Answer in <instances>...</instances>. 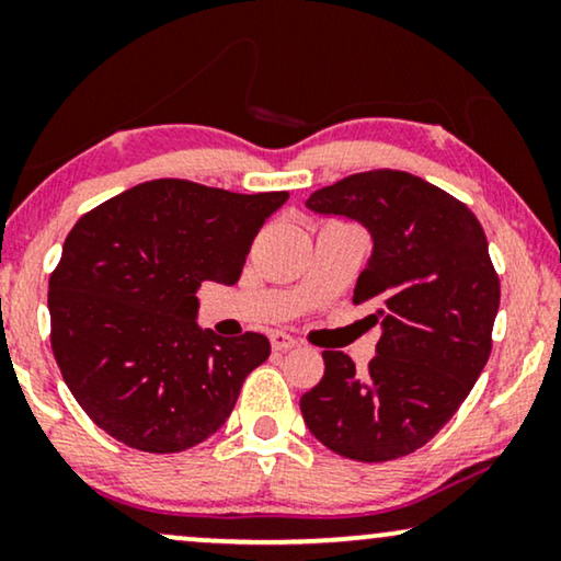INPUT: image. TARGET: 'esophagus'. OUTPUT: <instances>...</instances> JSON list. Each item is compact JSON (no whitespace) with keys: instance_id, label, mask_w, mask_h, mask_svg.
<instances>
[{"instance_id":"obj_1","label":"esophagus","mask_w":561,"mask_h":561,"mask_svg":"<svg viewBox=\"0 0 561 561\" xmlns=\"http://www.w3.org/2000/svg\"><path fill=\"white\" fill-rule=\"evenodd\" d=\"M271 344H273L275 352H286V350H294L298 342L290 334H286V332H273L271 334Z\"/></svg>"}]
</instances>
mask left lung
Instances as JSON below:
<instances>
[{"label": "left lung", "mask_w": 561, "mask_h": 561, "mask_svg": "<svg viewBox=\"0 0 561 561\" xmlns=\"http://www.w3.org/2000/svg\"><path fill=\"white\" fill-rule=\"evenodd\" d=\"M306 206L370 229L357 306L382 336L365 373L324 350V378L301 396L309 432L336 455L388 462L432 442L480 378L501 280L480 221L447 191L405 171H365L313 191Z\"/></svg>", "instance_id": "1"}]
</instances>
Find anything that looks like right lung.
Segmentation results:
<instances>
[{
    "mask_svg": "<svg viewBox=\"0 0 561 561\" xmlns=\"http://www.w3.org/2000/svg\"><path fill=\"white\" fill-rule=\"evenodd\" d=\"M286 198L156 179L76 221L48 283L50 347L99 428L173 455L225 424L271 342L202 332L196 288L240 280L252 240Z\"/></svg>",
    "mask_w": 561,
    "mask_h": 561,
    "instance_id": "obj_1",
    "label": "right lung"
}]
</instances>
